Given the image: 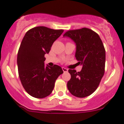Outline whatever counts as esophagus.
<instances>
[{"mask_svg":"<svg viewBox=\"0 0 124 124\" xmlns=\"http://www.w3.org/2000/svg\"><path fill=\"white\" fill-rule=\"evenodd\" d=\"M62 70H63V72H64V73H66V72H68V70L66 68H62Z\"/></svg>","mask_w":124,"mask_h":124,"instance_id":"esophagus-1","label":"esophagus"}]
</instances>
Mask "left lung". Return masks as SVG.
<instances>
[{
	"label": "left lung",
	"mask_w": 124,
	"mask_h": 124,
	"mask_svg": "<svg viewBox=\"0 0 124 124\" xmlns=\"http://www.w3.org/2000/svg\"><path fill=\"white\" fill-rule=\"evenodd\" d=\"M76 43L75 56L81 71L69 70L71 79L67 87L71 94L85 97L93 94L104 74L106 51L99 35L87 28L68 30L63 35Z\"/></svg>",
	"instance_id": "left-lung-1"
}]
</instances>
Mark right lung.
<instances>
[{
    "label": "right lung",
    "instance_id": "add662e5",
    "mask_svg": "<svg viewBox=\"0 0 124 124\" xmlns=\"http://www.w3.org/2000/svg\"><path fill=\"white\" fill-rule=\"evenodd\" d=\"M63 30L37 27L29 30L18 49V76L28 94L44 98L52 93L56 79L63 71L60 66H45V54L49 53L53 43L63 33Z\"/></svg>",
    "mask_w": 124,
    "mask_h": 124
}]
</instances>
